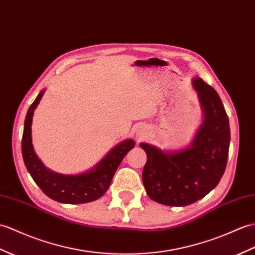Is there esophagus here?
<instances>
[{
    "label": "esophagus",
    "mask_w": 255,
    "mask_h": 255,
    "mask_svg": "<svg viewBox=\"0 0 255 255\" xmlns=\"http://www.w3.org/2000/svg\"><path fill=\"white\" fill-rule=\"evenodd\" d=\"M137 135H138V138L140 140L144 139L145 137H147V130L145 128H143V127H139L137 129Z\"/></svg>",
    "instance_id": "1"
}]
</instances>
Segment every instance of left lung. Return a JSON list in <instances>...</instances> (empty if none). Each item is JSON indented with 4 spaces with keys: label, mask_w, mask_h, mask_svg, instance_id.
<instances>
[{
    "label": "left lung",
    "mask_w": 255,
    "mask_h": 255,
    "mask_svg": "<svg viewBox=\"0 0 255 255\" xmlns=\"http://www.w3.org/2000/svg\"><path fill=\"white\" fill-rule=\"evenodd\" d=\"M204 111V122L192 145L176 153H163L146 143L142 181L149 197L168 206H186L205 197L226 169L230 128L218 93L201 78L193 80Z\"/></svg>",
    "instance_id": "1"
}]
</instances>
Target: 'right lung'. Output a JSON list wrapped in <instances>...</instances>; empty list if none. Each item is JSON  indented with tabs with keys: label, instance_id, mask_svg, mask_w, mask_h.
Masks as SVG:
<instances>
[{
	"label": "right lung",
	"instance_id": "add662e5",
	"mask_svg": "<svg viewBox=\"0 0 255 255\" xmlns=\"http://www.w3.org/2000/svg\"><path fill=\"white\" fill-rule=\"evenodd\" d=\"M43 96V91L29 108L21 139L23 162L32 179L47 197L61 203L80 204L92 202L108 191L112 179L123 158L134 147L133 140H126L112 150L98 166L80 175L65 176L53 173L41 163L31 143V123L33 111Z\"/></svg>",
	"mask_w": 255,
	"mask_h": 255
}]
</instances>
